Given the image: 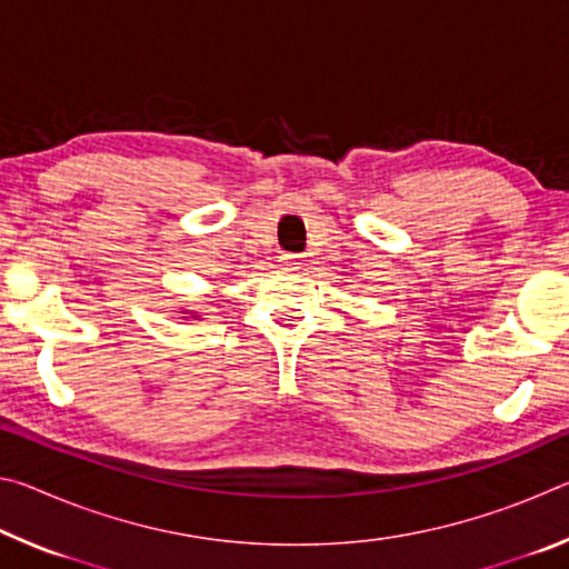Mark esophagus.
Wrapping results in <instances>:
<instances>
[{"mask_svg":"<svg viewBox=\"0 0 569 569\" xmlns=\"http://www.w3.org/2000/svg\"><path fill=\"white\" fill-rule=\"evenodd\" d=\"M281 263L283 266H298V263H301V256H298V253H281Z\"/></svg>","mask_w":569,"mask_h":569,"instance_id":"34e87169","label":"esophagus"}]
</instances>
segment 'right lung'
I'll list each match as a JSON object with an SVG mask.
<instances>
[{
    "label": "right lung",
    "mask_w": 569,
    "mask_h": 569,
    "mask_svg": "<svg viewBox=\"0 0 569 569\" xmlns=\"http://www.w3.org/2000/svg\"><path fill=\"white\" fill-rule=\"evenodd\" d=\"M192 316H196V313H192Z\"/></svg>",
    "instance_id": "add662e5"
}]
</instances>
